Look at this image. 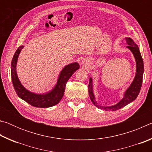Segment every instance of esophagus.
Segmentation results:
<instances>
[{
    "label": "esophagus",
    "instance_id": "1",
    "mask_svg": "<svg viewBox=\"0 0 152 152\" xmlns=\"http://www.w3.org/2000/svg\"><path fill=\"white\" fill-rule=\"evenodd\" d=\"M84 64H85V63H84Z\"/></svg>",
    "mask_w": 152,
    "mask_h": 152
}]
</instances>
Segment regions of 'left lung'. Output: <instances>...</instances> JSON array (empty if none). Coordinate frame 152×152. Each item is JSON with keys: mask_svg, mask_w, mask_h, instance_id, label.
I'll list each match as a JSON object with an SVG mask.
<instances>
[{"mask_svg": "<svg viewBox=\"0 0 152 152\" xmlns=\"http://www.w3.org/2000/svg\"><path fill=\"white\" fill-rule=\"evenodd\" d=\"M126 43H127V48L132 51L133 56L135 58L136 64H137V70H136V75L134 78V80L131 84L127 91L125 92L124 98L119 103L117 104L115 106L109 107H104L102 108L101 106H98L96 102L94 101V96L92 92V78H90L89 84H88V92L89 96L91 98L92 102L95 106L99 108H102L105 110H117L118 109H121L124 107L126 105H127L129 103L133 102L134 100L137 99L139 93H140L141 85H142L143 82V61L142 57H141L140 50H139L138 46L133 42V41L131 38H126Z\"/></svg>", "mask_w": 152, "mask_h": 152, "instance_id": "obj_1", "label": "left lung"}]
</instances>
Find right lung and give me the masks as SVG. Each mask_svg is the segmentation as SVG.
<instances>
[{"mask_svg": "<svg viewBox=\"0 0 152 152\" xmlns=\"http://www.w3.org/2000/svg\"><path fill=\"white\" fill-rule=\"evenodd\" d=\"M23 48V46H20L17 49L11 62L12 82L18 96L35 107L48 108L57 104L64 96L66 82L70 79L74 72L79 68V64L75 62L66 66L61 70L55 88L49 93L42 95L36 94L27 91L20 84L17 75L16 64L17 58L20 50Z\"/></svg>", "mask_w": 152, "mask_h": 152, "instance_id": "add662e5", "label": "right lung"}]
</instances>
